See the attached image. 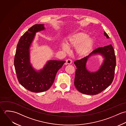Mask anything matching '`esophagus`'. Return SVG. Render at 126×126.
Returning <instances> with one entry per match:
<instances>
[{"label": "esophagus", "mask_w": 126, "mask_h": 126, "mask_svg": "<svg viewBox=\"0 0 126 126\" xmlns=\"http://www.w3.org/2000/svg\"><path fill=\"white\" fill-rule=\"evenodd\" d=\"M66 63L67 64H71L72 63V60H70V59H67L66 61Z\"/></svg>", "instance_id": "obj_1"}]
</instances>
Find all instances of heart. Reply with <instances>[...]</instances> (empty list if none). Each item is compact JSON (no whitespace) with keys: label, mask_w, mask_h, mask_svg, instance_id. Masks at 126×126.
I'll list each match as a JSON object with an SVG mask.
<instances>
[{"label":"heart","mask_w":126,"mask_h":126,"mask_svg":"<svg viewBox=\"0 0 126 126\" xmlns=\"http://www.w3.org/2000/svg\"><path fill=\"white\" fill-rule=\"evenodd\" d=\"M94 44L92 38L84 32H77L70 36L67 40L66 44H63L62 48L65 51L68 49V47L75 48V52L79 58L87 56L92 51Z\"/></svg>","instance_id":"b5f03b06"}]
</instances>
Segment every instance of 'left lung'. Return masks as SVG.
Wrapping results in <instances>:
<instances>
[{"label":"left lung","mask_w":126,"mask_h":126,"mask_svg":"<svg viewBox=\"0 0 126 126\" xmlns=\"http://www.w3.org/2000/svg\"><path fill=\"white\" fill-rule=\"evenodd\" d=\"M105 36L109 38L104 32ZM100 54L104 58L100 68L96 72H91L86 68L88 59L93 54ZM76 66L74 85L81 93L97 94L105 90L111 84L114 79L116 58L114 50L111 45L98 47L94 49L88 56L74 62Z\"/></svg>","instance_id":"obj_1"}]
</instances>
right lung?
I'll return each instance as SVG.
<instances>
[{"label":"right lung","mask_w":126,"mask_h":126,"mask_svg":"<svg viewBox=\"0 0 126 126\" xmlns=\"http://www.w3.org/2000/svg\"><path fill=\"white\" fill-rule=\"evenodd\" d=\"M45 30L44 24H35L30 28L19 40L14 65L19 82L32 92L48 90L54 82L58 71L65 61L50 60L43 68L36 71L31 64L30 48L36 32Z\"/></svg>","instance_id":"add662e5"}]
</instances>
